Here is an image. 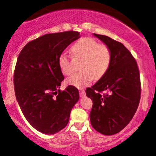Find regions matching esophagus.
I'll return each instance as SVG.
<instances>
[{
	"instance_id": "esophagus-1",
	"label": "esophagus",
	"mask_w": 156,
	"mask_h": 156,
	"mask_svg": "<svg viewBox=\"0 0 156 156\" xmlns=\"http://www.w3.org/2000/svg\"><path fill=\"white\" fill-rule=\"evenodd\" d=\"M79 93H80V98H83V97L85 96V91H84L83 89H80L79 91Z\"/></svg>"
}]
</instances>
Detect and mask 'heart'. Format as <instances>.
Instances as JSON below:
<instances>
[{
    "label": "heart",
    "mask_w": 156,
    "mask_h": 156,
    "mask_svg": "<svg viewBox=\"0 0 156 156\" xmlns=\"http://www.w3.org/2000/svg\"><path fill=\"white\" fill-rule=\"evenodd\" d=\"M75 58H81L80 69L67 78V83L77 88H83L92 83L94 79H100L108 71L112 62V53L108 46L100 44L90 37L79 39L72 46ZM58 65L64 75L73 72L72 61L69 55L62 53L58 57Z\"/></svg>",
    "instance_id": "heart-1"
}]
</instances>
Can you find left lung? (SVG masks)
<instances>
[{"label":"left lung","mask_w":156,"mask_h":156,"mask_svg":"<svg viewBox=\"0 0 156 156\" xmlns=\"http://www.w3.org/2000/svg\"><path fill=\"white\" fill-rule=\"evenodd\" d=\"M94 36L109 48L112 62L104 76L86 89L87 96L93 102L90 121L99 133L114 135L130 122L139 106V70L135 58L122 44L107 36Z\"/></svg>","instance_id":"left-lung-1"}]
</instances>
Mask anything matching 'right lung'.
I'll list each match as a JSON object with an SVG mask.
<instances>
[{
	"label": "right lung",
	"mask_w": 156,
	"mask_h": 156,
	"mask_svg": "<svg viewBox=\"0 0 156 156\" xmlns=\"http://www.w3.org/2000/svg\"><path fill=\"white\" fill-rule=\"evenodd\" d=\"M80 38L79 32L47 34L26 44L18 55L14 73L16 99L33 128L55 134L66 127L72 108L79 100L76 87L61 91L64 79L58 57Z\"/></svg>",
	"instance_id": "right-lung-1"
}]
</instances>
